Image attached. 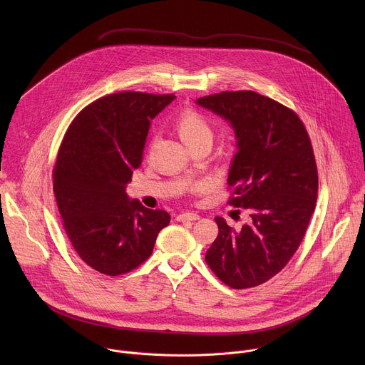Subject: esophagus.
I'll list each match as a JSON object with an SVG mask.
<instances>
[{
  "label": "esophagus",
  "instance_id": "obj_1",
  "mask_svg": "<svg viewBox=\"0 0 365 365\" xmlns=\"http://www.w3.org/2000/svg\"><path fill=\"white\" fill-rule=\"evenodd\" d=\"M199 215L195 212H182L178 215V221H197Z\"/></svg>",
  "mask_w": 365,
  "mask_h": 365
}]
</instances>
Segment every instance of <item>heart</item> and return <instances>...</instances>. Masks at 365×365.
I'll return each instance as SVG.
<instances>
[{"instance_id":"heart-1","label":"heart","mask_w":365,"mask_h":365,"mask_svg":"<svg viewBox=\"0 0 365 365\" xmlns=\"http://www.w3.org/2000/svg\"><path fill=\"white\" fill-rule=\"evenodd\" d=\"M176 131L185 144L202 138L212 140V128L210 123L195 111H185L183 114H180L176 121Z\"/></svg>"}]
</instances>
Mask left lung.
<instances>
[{"instance_id": "1", "label": "left lung", "mask_w": 365, "mask_h": 365, "mask_svg": "<svg viewBox=\"0 0 365 365\" xmlns=\"http://www.w3.org/2000/svg\"><path fill=\"white\" fill-rule=\"evenodd\" d=\"M196 103L234 130L230 203L251 218L235 231L217 217L218 237L205 259L230 287H254L276 276L302 242L318 196L314 150L300 118L257 92H221Z\"/></svg>"}]
</instances>
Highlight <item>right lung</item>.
<instances>
[{"label":"right lung","mask_w":365,"mask_h":365,"mask_svg":"<svg viewBox=\"0 0 365 365\" xmlns=\"http://www.w3.org/2000/svg\"><path fill=\"white\" fill-rule=\"evenodd\" d=\"M173 95L118 92L96 99L72 121L58 153L53 190L66 234L93 270L118 276L151 255L170 215L130 199L151 120Z\"/></svg>","instance_id":"obj_1"}]
</instances>
